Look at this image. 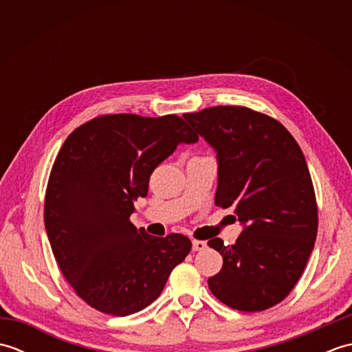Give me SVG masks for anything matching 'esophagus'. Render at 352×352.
Segmentation results:
<instances>
[{
	"instance_id": "34e87169",
	"label": "esophagus",
	"mask_w": 352,
	"mask_h": 352,
	"mask_svg": "<svg viewBox=\"0 0 352 352\" xmlns=\"http://www.w3.org/2000/svg\"><path fill=\"white\" fill-rule=\"evenodd\" d=\"M207 248V243L204 241H192V250L193 251H203Z\"/></svg>"
}]
</instances>
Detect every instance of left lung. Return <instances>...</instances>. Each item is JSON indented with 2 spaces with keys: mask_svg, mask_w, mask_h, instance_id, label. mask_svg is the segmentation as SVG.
I'll list each match as a JSON object with an SVG mask.
<instances>
[{
  "mask_svg": "<svg viewBox=\"0 0 352 352\" xmlns=\"http://www.w3.org/2000/svg\"><path fill=\"white\" fill-rule=\"evenodd\" d=\"M183 118L218 159L214 204L234 207L243 227L234 245L219 237L221 271L212 294L231 309L261 311L300 280L318 233V207L304 154L284 126L246 107L218 106Z\"/></svg>",
  "mask_w": 352,
  "mask_h": 352,
  "instance_id": "obj_1",
  "label": "left lung"
}]
</instances>
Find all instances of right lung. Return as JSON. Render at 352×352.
<instances>
[{
    "label": "right lung",
    "instance_id": "add662e5",
    "mask_svg": "<svg viewBox=\"0 0 352 352\" xmlns=\"http://www.w3.org/2000/svg\"><path fill=\"white\" fill-rule=\"evenodd\" d=\"M197 140L177 115L129 113L92 119L65 140L45 197V230L65 278L91 307L113 316L140 311L190 252L186 236H149L130 216L153 170Z\"/></svg>",
    "mask_w": 352,
    "mask_h": 352
}]
</instances>
